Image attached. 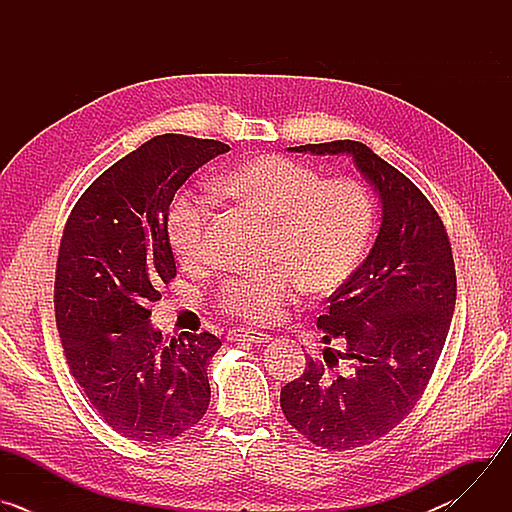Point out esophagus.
Returning a JSON list of instances; mask_svg holds the SVG:
<instances>
[{"mask_svg": "<svg viewBox=\"0 0 512 512\" xmlns=\"http://www.w3.org/2000/svg\"><path fill=\"white\" fill-rule=\"evenodd\" d=\"M229 340L265 344V342L271 340V336L265 334V332H261V330H253V328H233V330H229Z\"/></svg>", "mask_w": 512, "mask_h": 512, "instance_id": "esophagus-1", "label": "esophagus"}]
</instances>
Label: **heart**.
<instances>
[{
	"mask_svg": "<svg viewBox=\"0 0 512 512\" xmlns=\"http://www.w3.org/2000/svg\"><path fill=\"white\" fill-rule=\"evenodd\" d=\"M214 190L271 221L269 253L281 265L257 277L229 279L218 302L251 322H269L294 298L300 283L324 294L358 265L373 227L371 198L350 178L320 180L294 158L265 154L237 164ZM210 200L184 192L172 206L168 239L186 265L206 259Z\"/></svg>",
	"mask_w": 512,
	"mask_h": 512,
	"instance_id": "obj_1",
	"label": "heart"
}]
</instances>
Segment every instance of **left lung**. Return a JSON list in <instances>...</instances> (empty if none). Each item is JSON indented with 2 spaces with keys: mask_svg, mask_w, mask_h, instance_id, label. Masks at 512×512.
Here are the masks:
<instances>
[{
  "mask_svg": "<svg viewBox=\"0 0 512 512\" xmlns=\"http://www.w3.org/2000/svg\"><path fill=\"white\" fill-rule=\"evenodd\" d=\"M289 152L346 156L379 196L381 225L362 265L318 318L326 344L281 389L287 421L324 450L371 444L415 407L442 354L456 306V269L440 216L421 190L352 139ZM343 344L342 351L329 348Z\"/></svg>",
  "mask_w": 512,
  "mask_h": 512,
  "instance_id": "left-lung-1",
  "label": "left lung"
}]
</instances>
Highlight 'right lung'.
Returning <instances> with one entry per match:
<instances>
[{"instance_id":"add662e5","label":"right lung","mask_w":512,"mask_h":512,"mask_svg":"<svg viewBox=\"0 0 512 512\" xmlns=\"http://www.w3.org/2000/svg\"><path fill=\"white\" fill-rule=\"evenodd\" d=\"M223 141L158 135L105 170L64 227L56 326L72 377L117 433L168 442L208 409V364L221 340L190 334L164 342L152 324L160 287L176 277L168 239L170 204Z\"/></svg>"}]
</instances>
